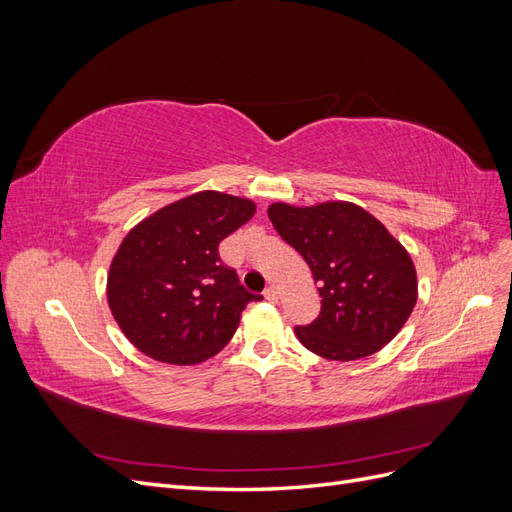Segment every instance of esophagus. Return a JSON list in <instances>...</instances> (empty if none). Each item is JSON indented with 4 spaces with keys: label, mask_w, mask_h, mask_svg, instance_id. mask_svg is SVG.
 <instances>
[{
    "label": "esophagus",
    "mask_w": 512,
    "mask_h": 512,
    "mask_svg": "<svg viewBox=\"0 0 512 512\" xmlns=\"http://www.w3.org/2000/svg\"><path fill=\"white\" fill-rule=\"evenodd\" d=\"M265 299L271 301V303H277V299H280V294H277V288H275V286H269V288L265 290Z\"/></svg>",
    "instance_id": "1"
}]
</instances>
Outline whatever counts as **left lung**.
<instances>
[{"label":"left lung","mask_w":512,"mask_h":512,"mask_svg":"<svg viewBox=\"0 0 512 512\" xmlns=\"http://www.w3.org/2000/svg\"><path fill=\"white\" fill-rule=\"evenodd\" d=\"M269 220L312 269L320 314L294 327L299 342L329 361H356L378 352L410 318L416 269L410 254L363 207L273 203Z\"/></svg>","instance_id":"8db88e82"}]
</instances>
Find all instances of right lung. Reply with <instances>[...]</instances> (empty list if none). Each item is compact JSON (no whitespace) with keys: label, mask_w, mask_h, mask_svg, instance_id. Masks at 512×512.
Wrapping results in <instances>:
<instances>
[{"label":"right lung","mask_w":512,"mask_h":512,"mask_svg":"<svg viewBox=\"0 0 512 512\" xmlns=\"http://www.w3.org/2000/svg\"><path fill=\"white\" fill-rule=\"evenodd\" d=\"M256 205L222 192H196L134 226L108 271V307L130 342L162 363L196 365L235 335L247 292L218 245Z\"/></svg>","instance_id":"1"}]
</instances>
